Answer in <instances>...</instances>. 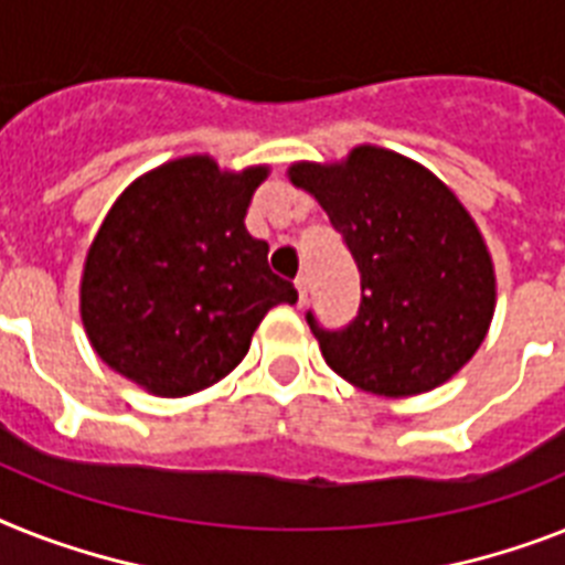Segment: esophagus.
Wrapping results in <instances>:
<instances>
[{"label":"esophagus","mask_w":565,"mask_h":565,"mask_svg":"<svg viewBox=\"0 0 565 565\" xmlns=\"http://www.w3.org/2000/svg\"><path fill=\"white\" fill-rule=\"evenodd\" d=\"M294 288H297V302H300V306H306V300H309V279L297 277L294 279Z\"/></svg>","instance_id":"esophagus-1"}]
</instances>
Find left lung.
Masks as SVG:
<instances>
[{
    "instance_id": "left-lung-1",
    "label": "left lung",
    "mask_w": 565,
    "mask_h": 565,
    "mask_svg": "<svg viewBox=\"0 0 565 565\" xmlns=\"http://www.w3.org/2000/svg\"><path fill=\"white\" fill-rule=\"evenodd\" d=\"M361 271V311L343 332L309 315L326 363L363 393H430L477 355L497 309L491 250L468 207L413 158L361 143L340 161H294Z\"/></svg>"
}]
</instances>
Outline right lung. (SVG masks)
<instances>
[{
    "label": "right lung",
    "instance_id": "1",
    "mask_svg": "<svg viewBox=\"0 0 565 565\" xmlns=\"http://www.w3.org/2000/svg\"><path fill=\"white\" fill-rule=\"evenodd\" d=\"M268 172L184 156L115 199L81 277L83 329L109 370L158 398L202 393L239 366L274 306L297 302L245 227Z\"/></svg>",
    "mask_w": 565,
    "mask_h": 565
}]
</instances>
